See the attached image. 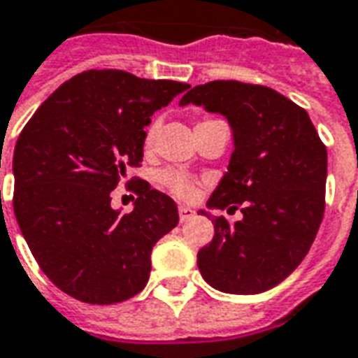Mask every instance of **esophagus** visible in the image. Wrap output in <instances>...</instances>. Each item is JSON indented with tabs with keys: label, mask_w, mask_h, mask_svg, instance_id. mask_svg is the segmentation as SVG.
<instances>
[{
	"label": "esophagus",
	"mask_w": 358,
	"mask_h": 358,
	"mask_svg": "<svg viewBox=\"0 0 358 358\" xmlns=\"http://www.w3.org/2000/svg\"><path fill=\"white\" fill-rule=\"evenodd\" d=\"M192 215H194V211H192V209L187 208V206H179V220H181V222L189 220Z\"/></svg>",
	"instance_id": "esophagus-1"
}]
</instances>
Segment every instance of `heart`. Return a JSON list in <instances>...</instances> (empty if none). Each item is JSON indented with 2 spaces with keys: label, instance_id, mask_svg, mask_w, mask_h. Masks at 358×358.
<instances>
[{
  "label": "heart",
  "instance_id": "obj_1",
  "mask_svg": "<svg viewBox=\"0 0 358 358\" xmlns=\"http://www.w3.org/2000/svg\"><path fill=\"white\" fill-rule=\"evenodd\" d=\"M155 131H157V126H149V130L145 134V147L152 145V141H155ZM160 182H162L171 194L181 198V200H192L196 192H198V185H196L192 177L187 176V173H181V171H173V169L164 171L162 176H160Z\"/></svg>",
  "mask_w": 358,
  "mask_h": 358
}]
</instances>
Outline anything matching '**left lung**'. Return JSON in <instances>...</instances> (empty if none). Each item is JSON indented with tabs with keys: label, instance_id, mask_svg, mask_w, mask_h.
Segmentation results:
<instances>
[{
	"label": "left lung",
	"instance_id": "1",
	"mask_svg": "<svg viewBox=\"0 0 358 358\" xmlns=\"http://www.w3.org/2000/svg\"><path fill=\"white\" fill-rule=\"evenodd\" d=\"M181 106L220 113L232 128L228 171L209 209H238L243 219L211 217L215 236L198 251L201 278L228 294H259L291 275L310 251L324 213L327 149L310 115L260 85L211 80Z\"/></svg>",
	"mask_w": 358,
	"mask_h": 358
}]
</instances>
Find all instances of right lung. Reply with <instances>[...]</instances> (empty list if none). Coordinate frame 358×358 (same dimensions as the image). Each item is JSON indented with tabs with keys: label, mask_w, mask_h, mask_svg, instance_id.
I'll return each instance as SVG.
<instances>
[{
	"label": "right lung",
	"mask_w": 358,
	"mask_h": 358,
	"mask_svg": "<svg viewBox=\"0 0 358 358\" xmlns=\"http://www.w3.org/2000/svg\"><path fill=\"white\" fill-rule=\"evenodd\" d=\"M187 88L90 69L50 94L20 131L16 220L39 268L69 296L124 302L149 281L152 247L179 222L176 201L138 179L134 211L122 215L111 190L143 160L150 117Z\"/></svg>",
	"instance_id": "add662e5"
}]
</instances>
